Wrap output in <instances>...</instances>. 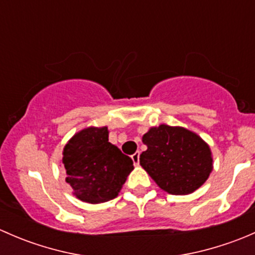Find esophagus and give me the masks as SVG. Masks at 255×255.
Listing matches in <instances>:
<instances>
[{
    "instance_id": "obj_1",
    "label": "esophagus",
    "mask_w": 255,
    "mask_h": 255,
    "mask_svg": "<svg viewBox=\"0 0 255 255\" xmlns=\"http://www.w3.org/2000/svg\"><path fill=\"white\" fill-rule=\"evenodd\" d=\"M132 160L134 163V165H139V151H135L132 155Z\"/></svg>"
}]
</instances>
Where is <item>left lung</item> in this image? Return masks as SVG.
<instances>
[{
  "mask_svg": "<svg viewBox=\"0 0 255 255\" xmlns=\"http://www.w3.org/2000/svg\"><path fill=\"white\" fill-rule=\"evenodd\" d=\"M142 142L146 150L140 154V165L168 194H192L212 173L210 145L187 128L168 125L150 127Z\"/></svg>",
  "mask_w": 255,
  "mask_h": 255,
  "instance_id": "left-lung-1",
  "label": "left lung"
}]
</instances>
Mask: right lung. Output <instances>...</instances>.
Here are the masks:
<instances>
[{
    "label": "right lung",
    "mask_w": 255,
    "mask_h": 255,
    "mask_svg": "<svg viewBox=\"0 0 255 255\" xmlns=\"http://www.w3.org/2000/svg\"><path fill=\"white\" fill-rule=\"evenodd\" d=\"M61 164L73 194L89 204L117 197L134 169L132 159L109 142L106 126H91L76 132L64 146Z\"/></svg>",
    "instance_id": "add662e5"
}]
</instances>
